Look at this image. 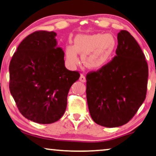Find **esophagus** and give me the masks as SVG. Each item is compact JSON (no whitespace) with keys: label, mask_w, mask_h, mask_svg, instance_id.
I'll return each instance as SVG.
<instances>
[{"label":"esophagus","mask_w":156,"mask_h":156,"mask_svg":"<svg viewBox=\"0 0 156 156\" xmlns=\"http://www.w3.org/2000/svg\"><path fill=\"white\" fill-rule=\"evenodd\" d=\"M79 80H80V82L85 83V81H86V78H85V76L83 75V74H81L80 76V78H79Z\"/></svg>","instance_id":"esophagus-1"}]
</instances>
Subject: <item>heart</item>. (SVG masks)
Listing matches in <instances>:
<instances>
[{
	"label": "heart",
	"mask_w": 156,
	"mask_h": 156,
	"mask_svg": "<svg viewBox=\"0 0 156 156\" xmlns=\"http://www.w3.org/2000/svg\"><path fill=\"white\" fill-rule=\"evenodd\" d=\"M117 41L111 34H77L73 45L65 47L67 62L73 67L78 63V54L82 62L89 69L98 70L104 67L112 56Z\"/></svg>",
	"instance_id": "heart-1"
}]
</instances>
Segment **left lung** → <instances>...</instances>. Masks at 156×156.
I'll return each instance as SVG.
<instances>
[{
  "label": "left lung",
  "instance_id": "left-lung-1",
  "mask_svg": "<svg viewBox=\"0 0 156 156\" xmlns=\"http://www.w3.org/2000/svg\"><path fill=\"white\" fill-rule=\"evenodd\" d=\"M116 56L99 71L86 76V95L92 119L102 126L129 122L146 95L148 67L142 50L126 30L117 34Z\"/></svg>",
  "mask_w": 156,
  "mask_h": 156
}]
</instances>
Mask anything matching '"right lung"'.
I'll list each match as a JSON object with an SVG mask.
<instances>
[{"instance_id": "1", "label": "right lung", "mask_w": 156, "mask_h": 156, "mask_svg": "<svg viewBox=\"0 0 156 156\" xmlns=\"http://www.w3.org/2000/svg\"><path fill=\"white\" fill-rule=\"evenodd\" d=\"M56 33L37 31L22 41L10 61L9 88L20 113L39 124H51L64 114L68 93L80 74L65 66Z\"/></svg>"}]
</instances>
